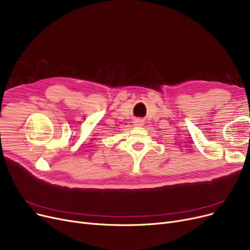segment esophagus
<instances>
[{
	"instance_id": "esophagus-1",
	"label": "esophagus",
	"mask_w": 250,
	"mask_h": 250,
	"mask_svg": "<svg viewBox=\"0 0 250 250\" xmlns=\"http://www.w3.org/2000/svg\"><path fill=\"white\" fill-rule=\"evenodd\" d=\"M144 123H143V120H141V119H137V120H135V125H142Z\"/></svg>"
}]
</instances>
